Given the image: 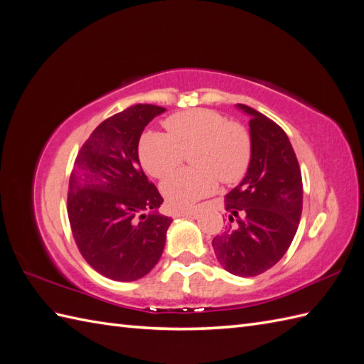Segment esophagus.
I'll use <instances>...</instances> for the list:
<instances>
[{
    "instance_id": "esophagus-1",
    "label": "esophagus",
    "mask_w": 364,
    "mask_h": 364,
    "mask_svg": "<svg viewBox=\"0 0 364 364\" xmlns=\"http://www.w3.org/2000/svg\"><path fill=\"white\" fill-rule=\"evenodd\" d=\"M192 214H196L194 208H188V210H175L173 211L175 218H180V215H192Z\"/></svg>"
}]
</instances>
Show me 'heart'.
<instances>
[{
	"label": "heart",
	"mask_w": 364,
	"mask_h": 364,
	"mask_svg": "<svg viewBox=\"0 0 364 364\" xmlns=\"http://www.w3.org/2000/svg\"><path fill=\"white\" fill-rule=\"evenodd\" d=\"M166 133L146 131L139 141V159L153 178L162 180L191 154V166L162 183V194L175 210L211 196L218 183L241 181L252 161V137L241 123L210 109L176 112L166 119Z\"/></svg>",
	"instance_id": "1"
}]
</instances>
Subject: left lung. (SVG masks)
<instances>
[{"instance_id": "1", "label": "left lung", "mask_w": 364, "mask_h": 364, "mask_svg": "<svg viewBox=\"0 0 364 364\" xmlns=\"http://www.w3.org/2000/svg\"><path fill=\"white\" fill-rule=\"evenodd\" d=\"M252 161L244 180L225 196L230 222L237 225L214 236L218 261L230 274L257 277L275 266L289 249L301 214V173L296 153L282 127L253 107Z\"/></svg>"}]
</instances>
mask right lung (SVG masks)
Segmentation results:
<instances>
[{
  "label": "right lung",
  "mask_w": 364,
  "mask_h": 364,
  "mask_svg": "<svg viewBox=\"0 0 364 364\" xmlns=\"http://www.w3.org/2000/svg\"><path fill=\"white\" fill-rule=\"evenodd\" d=\"M166 111L134 105L92 131L68 181L67 213L82 258L115 282H134L156 266L172 219L156 213L164 202L139 162L144 128Z\"/></svg>",
  "instance_id": "right-lung-1"
}]
</instances>
